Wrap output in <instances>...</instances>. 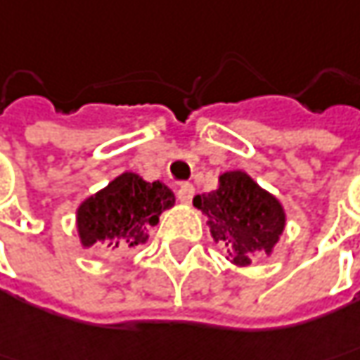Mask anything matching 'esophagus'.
I'll use <instances>...</instances> for the list:
<instances>
[{
    "label": "esophagus",
    "mask_w": 360,
    "mask_h": 360,
    "mask_svg": "<svg viewBox=\"0 0 360 360\" xmlns=\"http://www.w3.org/2000/svg\"><path fill=\"white\" fill-rule=\"evenodd\" d=\"M193 195H195L193 185H181L179 189H177V199H179L181 203H191Z\"/></svg>",
    "instance_id": "1"
}]
</instances>
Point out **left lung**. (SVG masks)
<instances>
[{
  "mask_svg": "<svg viewBox=\"0 0 360 360\" xmlns=\"http://www.w3.org/2000/svg\"><path fill=\"white\" fill-rule=\"evenodd\" d=\"M193 205L207 215L213 240L226 243L238 266H248L254 252L270 254L286 224L280 201L243 171L224 173L219 189L195 195Z\"/></svg>",
  "mask_w": 360,
  "mask_h": 360,
  "instance_id": "8db88e82",
  "label": "left lung"
}]
</instances>
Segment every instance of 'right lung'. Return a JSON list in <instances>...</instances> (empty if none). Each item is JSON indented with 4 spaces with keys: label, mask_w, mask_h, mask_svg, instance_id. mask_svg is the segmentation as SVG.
I'll return each mask as SVG.
<instances>
[{
    "label": "right lung",
    "mask_w": 360,
    "mask_h": 360,
    "mask_svg": "<svg viewBox=\"0 0 360 360\" xmlns=\"http://www.w3.org/2000/svg\"><path fill=\"white\" fill-rule=\"evenodd\" d=\"M173 203V191L161 181L147 183L134 173H122L78 207L82 245L104 242L118 252L139 248L149 240L147 227Z\"/></svg>",
    "instance_id": "1"
}]
</instances>
